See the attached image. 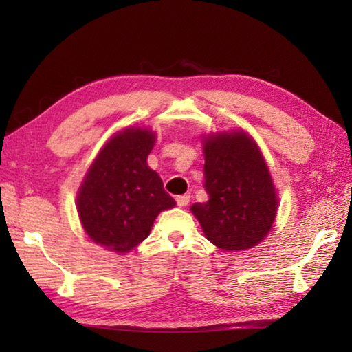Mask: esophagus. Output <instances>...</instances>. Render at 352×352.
Returning <instances> with one entry per match:
<instances>
[{
  "instance_id": "esophagus-1",
  "label": "esophagus",
  "mask_w": 352,
  "mask_h": 352,
  "mask_svg": "<svg viewBox=\"0 0 352 352\" xmlns=\"http://www.w3.org/2000/svg\"><path fill=\"white\" fill-rule=\"evenodd\" d=\"M175 201H177V204H178V206H180V207H184V206H188V204H189L190 195H188V193H186V195H178V197L175 198Z\"/></svg>"
}]
</instances>
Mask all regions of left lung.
<instances>
[{
  "label": "left lung",
  "mask_w": 352,
  "mask_h": 352,
  "mask_svg": "<svg viewBox=\"0 0 352 352\" xmlns=\"http://www.w3.org/2000/svg\"><path fill=\"white\" fill-rule=\"evenodd\" d=\"M204 157L208 201L193 204L192 213L218 248H252L271 231L278 208L263 155L245 131H231L206 138Z\"/></svg>",
  "instance_id": "8db88e82"
}]
</instances>
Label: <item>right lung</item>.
Wrapping results in <instances>:
<instances>
[{
	"label": "right lung",
	"instance_id": "1",
	"mask_svg": "<svg viewBox=\"0 0 352 352\" xmlns=\"http://www.w3.org/2000/svg\"><path fill=\"white\" fill-rule=\"evenodd\" d=\"M154 142L155 134L140 126L115 134L80 186L81 226L95 243L118 254L145 241L157 214L175 206L146 163Z\"/></svg>",
	"mask_w": 352,
	"mask_h": 352
}]
</instances>
